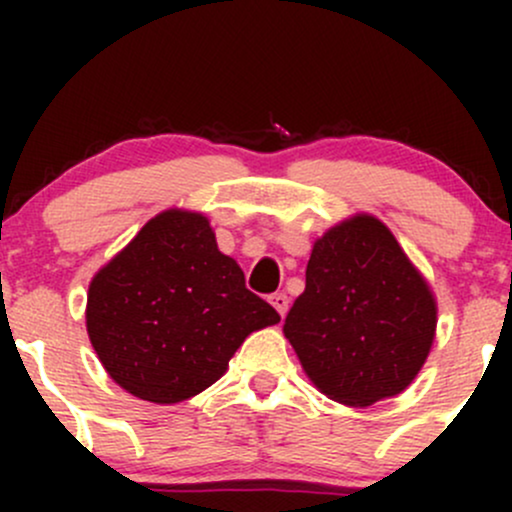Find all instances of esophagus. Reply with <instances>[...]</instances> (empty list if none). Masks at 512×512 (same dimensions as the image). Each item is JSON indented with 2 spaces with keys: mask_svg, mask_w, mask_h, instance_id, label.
Wrapping results in <instances>:
<instances>
[{
  "mask_svg": "<svg viewBox=\"0 0 512 512\" xmlns=\"http://www.w3.org/2000/svg\"><path fill=\"white\" fill-rule=\"evenodd\" d=\"M269 303L274 305L276 313L281 317L289 313V296H286V293H274V296H269Z\"/></svg>",
  "mask_w": 512,
  "mask_h": 512,
  "instance_id": "1",
  "label": "esophagus"
}]
</instances>
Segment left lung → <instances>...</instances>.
<instances>
[{
  "mask_svg": "<svg viewBox=\"0 0 512 512\" xmlns=\"http://www.w3.org/2000/svg\"><path fill=\"white\" fill-rule=\"evenodd\" d=\"M436 298L395 236L358 214L315 240L284 334L315 387L368 407L407 390L436 337Z\"/></svg>",
  "mask_w": 512,
  "mask_h": 512,
  "instance_id": "left-lung-1",
  "label": "left lung"
}]
</instances>
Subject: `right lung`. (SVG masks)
I'll return each instance as SVG.
<instances>
[{"label":"right lung","instance_id":"obj_1","mask_svg":"<svg viewBox=\"0 0 512 512\" xmlns=\"http://www.w3.org/2000/svg\"><path fill=\"white\" fill-rule=\"evenodd\" d=\"M279 320L197 211L154 216L88 286L86 330L103 368L156 404L207 390L250 332Z\"/></svg>","mask_w":512,"mask_h":512}]
</instances>
